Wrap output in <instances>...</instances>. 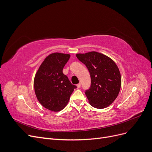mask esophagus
Masks as SVG:
<instances>
[{"label":"esophagus","instance_id":"34e87169","mask_svg":"<svg viewBox=\"0 0 152 152\" xmlns=\"http://www.w3.org/2000/svg\"><path fill=\"white\" fill-rule=\"evenodd\" d=\"M80 86H81V84H80V83H79V84H77V88H80Z\"/></svg>","mask_w":152,"mask_h":152}]
</instances>
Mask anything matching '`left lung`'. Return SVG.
I'll list each match as a JSON object with an SVG mask.
<instances>
[{
	"label": "left lung",
	"mask_w": 152,
	"mask_h": 152,
	"mask_svg": "<svg viewBox=\"0 0 152 152\" xmlns=\"http://www.w3.org/2000/svg\"><path fill=\"white\" fill-rule=\"evenodd\" d=\"M90 73L91 86L86 91L90 104L96 108H104L111 104L118 95L121 75L117 65L106 55L96 51L76 54Z\"/></svg>",
	"instance_id": "left-lung-1"
}]
</instances>
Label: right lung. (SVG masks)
Listing matches in <instances>:
<instances>
[{"mask_svg": "<svg viewBox=\"0 0 152 152\" xmlns=\"http://www.w3.org/2000/svg\"><path fill=\"white\" fill-rule=\"evenodd\" d=\"M70 57L68 54H50L41 63L35 75L36 97L44 108L50 111L59 112L65 108L77 87L63 73Z\"/></svg>", "mask_w": 152, "mask_h": 152, "instance_id": "add662e5", "label": "right lung"}]
</instances>
